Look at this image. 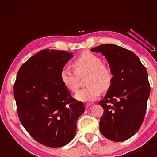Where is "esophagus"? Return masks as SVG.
Returning <instances> with one entry per match:
<instances>
[{
  "mask_svg": "<svg viewBox=\"0 0 157 157\" xmlns=\"http://www.w3.org/2000/svg\"><path fill=\"white\" fill-rule=\"evenodd\" d=\"M92 107V105H86V109H91Z\"/></svg>",
  "mask_w": 157,
  "mask_h": 157,
  "instance_id": "obj_1",
  "label": "esophagus"
}]
</instances>
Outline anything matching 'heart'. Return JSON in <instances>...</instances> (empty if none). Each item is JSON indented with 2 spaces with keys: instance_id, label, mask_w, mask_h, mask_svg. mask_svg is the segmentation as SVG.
<instances>
[{
  "instance_id": "heart-1",
  "label": "heart",
  "mask_w": 157,
  "mask_h": 157,
  "mask_svg": "<svg viewBox=\"0 0 157 157\" xmlns=\"http://www.w3.org/2000/svg\"><path fill=\"white\" fill-rule=\"evenodd\" d=\"M75 71L63 68L60 78L66 89L76 92L79 88V78L86 75L85 83L86 87L78 92L75 98L82 102H91L96 100L101 93L109 90L113 80L110 69L103 64L102 60L93 53L82 52L73 63Z\"/></svg>"
}]
</instances>
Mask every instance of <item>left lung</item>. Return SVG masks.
Masks as SVG:
<instances>
[{"label":"left lung","mask_w":157,"mask_h":157,"mask_svg":"<svg viewBox=\"0 0 157 157\" xmlns=\"http://www.w3.org/2000/svg\"><path fill=\"white\" fill-rule=\"evenodd\" d=\"M91 50L105 56L113 75L99 102L104 109L100 130L109 140L123 141L136 134L144 120L150 94L147 70L136 54L123 47L107 44Z\"/></svg>","instance_id":"1"}]
</instances>
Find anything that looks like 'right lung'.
I'll use <instances>...</instances> for the list:
<instances>
[{
  "instance_id": "1",
  "label": "right lung",
  "mask_w": 157,
  "mask_h": 157,
  "mask_svg": "<svg viewBox=\"0 0 157 157\" xmlns=\"http://www.w3.org/2000/svg\"><path fill=\"white\" fill-rule=\"evenodd\" d=\"M72 57L63 50H42L21 66L14 84L20 122L34 139L49 147H62L73 139L85 111L60 78Z\"/></svg>"
}]
</instances>
